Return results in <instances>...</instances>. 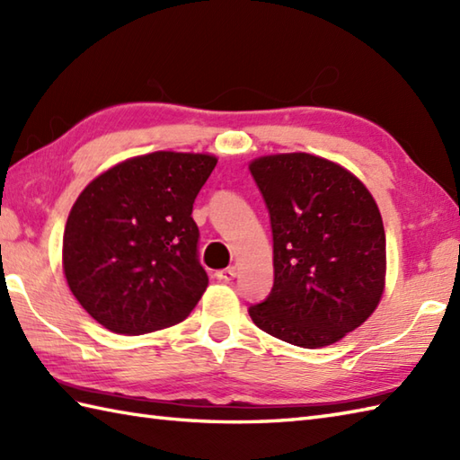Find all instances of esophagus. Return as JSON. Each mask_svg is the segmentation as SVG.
<instances>
[{"label": "esophagus", "instance_id": "1", "mask_svg": "<svg viewBox=\"0 0 460 460\" xmlns=\"http://www.w3.org/2000/svg\"><path fill=\"white\" fill-rule=\"evenodd\" d=\"M235 277H237L235 267H227V269H223V270H217V279L223 280V282H229V280H233Z\"/></svg>", "mask_w": 460, "mask_h": 460}]
</instances>
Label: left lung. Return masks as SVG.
Returning <instances> with one entry per match:
<instances>
[{
	"label": "left lung",
	"mask_w": 460,
	"mask_h": 460,
	"mask_svg": "<svg viewBox=\"0 0 460 460\" xmlns=\"http://www.w3.org/2000/svg\"><path fill=\"white\" fill-rule=\"evenodd\" d=\"M272 229L275 282L249 308L267 334L300 348L344 338L371 316L385 285V231L354 173L295 152L252 160Z\"/></svg>",
	"instance_id": "left-lung-1"
}]
</instances>
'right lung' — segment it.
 Returning <instances> with one entry per match:
<instances>
[{
  "label": "right lung",
  "mask_w": 460,
  "mask_h": 460,
  "mask_svg": "<svg viewBox=\"0 0 460 460\" xmlns=\"http://www.w3.org/2000/svg\"><path fill=\"white\" fill-rule=\"evenodd\" d=\"M217 158L154 152L93 180L65 225L63 270L81 306L116 334L178 324L208 288L191 211Z\"/></svg>",
  "instance_id": "add662e5"
}]
</instances>
